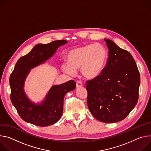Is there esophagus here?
<instances>
[{"label":"esophagus","instance_id":"esophagus-1","mask_svg":"<svg viewBox=\"0 0 151 151\" xmlns=\"http://www.w3.org/2000/svg\"><path fill=\"white\" fill-rule=\"evenodd\" d=\"M83 86V84L82 83L81 81H77V83H76V86L77 88H80Z\"/></svg>","mask_w":151,"mask_h":151}]
</instances>
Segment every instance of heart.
Returning a JSON list of instances; mask_svg holds the SVG:
<instances>
[{"mask_svg":"<svg viewBox=\"0 0 151 151\" xmlns=\"http://www.w3.org/2000/svg\"><path fill=\"white\" fill-rule=\"evenodd\" d=\"M107 58V52L103 45L87 44L70 50L67 55L68 63H63L62 68L70 74H74L76 70L81 68L85 78L93 79L101 74Z\"/></svg>","mask_w":151,"mask_h":151,"instance_id":"b5f03b06","label":"heart"}]
</instances>
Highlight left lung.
I'll list each match as a JSON object with an SVG mask.
<instances>
[{"label": "left lung", "instance_id": "obj_1", "mask_svg": "<svg viewBox=\"0 0 151 151\" xmlns=\"http://www.w3.org/2000/svg\"><path fill=\"white\" fill-rule=\"evenodd\" d=\"M104 41L108 60L101 74L86 81L87 103L97 120L114 123L124 119L137 104L140 76L128 51L110 40Z\"/></svg>", "mask_w": 151, "mask_h": 151}]
</instances>
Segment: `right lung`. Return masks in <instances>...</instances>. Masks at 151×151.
Listing matches in <instances>:
<instances>
[{"label":"right lung","mask_w":151,"mask_h":151,"mask_svg":"<svg viewBox=\"0 0 151 151\" xmlns=\"http://www.w3.org/2000/svg\"><path fill=\"white\" fill-rule=\"evenodd\" d=\"M66 43L68 41L65 40H57L47 44H37L16 63L9 77L11 101L25 122L47 127L55 124L61 118L65 95L76 88L74 80L53 86L41 104L32 103L25 94L23 88L29 70L45 62L55 53L59 47Z\"/></svg>","instance_id":"1"}]
</instances>
